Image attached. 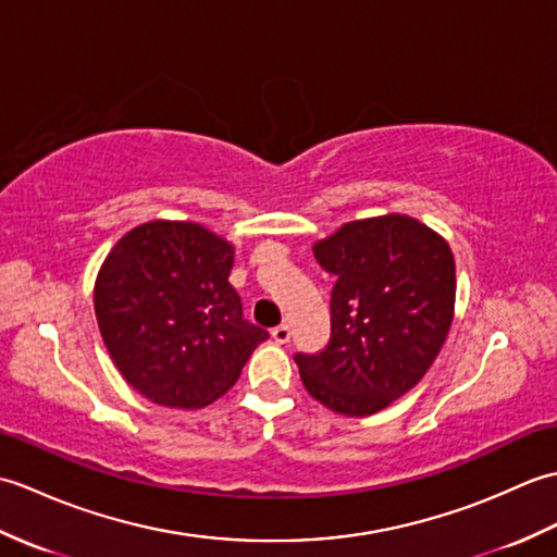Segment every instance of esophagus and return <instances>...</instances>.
Segmentation results:
<instances>
[{
    "label": "esophagus",
    "mask_w": 557,
    "mask_h": 557,
    "mask_svg": "<svg viewBox=\"0 0 557 557\" xmlns=\"http://www.w3.org/2000/svg\"><path fill=\"white\" fill-rule=\"evenodd\" d=\"M289 337H292V330H289V325H277V327H272V339H275L277 345H287Z\"/></svg>",
    "instance_id": "obj_1"
}]
</instances>
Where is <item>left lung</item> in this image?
<instances>
[{"label": "left lung", "instance_id": "1", "mask_svg": "<svg viewBox=\"0 0 557 557\" xmlns=\"http://www.w3.org/2000/svg\"><path fill=\"white\" fill-rule=\"evenodd\" d=\"M337 277L330 299L333 337L313 357L297 354L304 387L345 417H371L417 385L441 354L455 318V256L417 218L342 224L313 244Z\"/></svg>", "mask_w": 557, "mask_h": 557}]
</instances>
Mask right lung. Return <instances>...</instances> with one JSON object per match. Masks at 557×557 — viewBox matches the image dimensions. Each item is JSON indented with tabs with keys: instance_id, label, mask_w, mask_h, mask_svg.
Wrapping results in <instances>:
<instances>
[{
	"instance_id": "1",
	"label": "right lung",
	"mask_w": 557,
	"mask_h": 557,
	"mask_svg": "<svg viewBox=\"0 0 557 557\" xmlns=\"http://www.w3.org/2000/svg\"><path fill=\"white\" fill-rule=\"evenodd\" d=\"M234 246L198 222L150 220L102 260L92 289L104 347L124 381L170 409H203L242 375L263 327L230 285Z\"/></svg>"
}]
</instances>
